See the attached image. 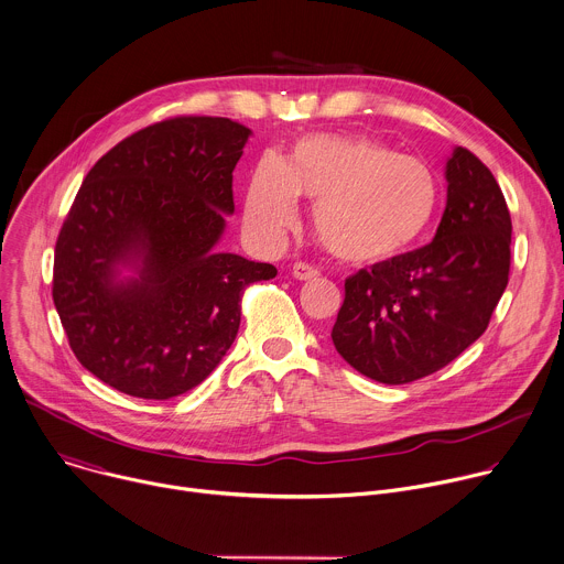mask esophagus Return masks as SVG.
I'll use <instances>...</instances> for the list:
<instances>
[{
  "instance_id": "obj_1",
  "label": "esophagus",
  "mask_w": 564,
  "mask_h": 564,
  "mask_svg": "<svg viewBox=\"0 0 564 564\" xmlns=\"http://www.w3.org/2000/svg\"><path fill=\"white\" fill-rule=\"evenodd\" d=\"M321 272H318V268L316 265H312V263H305V261H296L294 265H292V276L294 279H299V281H312V279H316Z\"/></svg>"
}]
</instances>
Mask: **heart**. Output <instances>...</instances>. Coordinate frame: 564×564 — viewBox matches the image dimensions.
Returning a JSON list of instances; mask_svg holds the SVG:
<instances>
[{
    "label": "heart",
    "mask_w": 564,
    "mask_h": 564,
    "mask_svg": "<svg viewBox=\"0 0 564 564\" xmlns=\"http://www.w3.org/2000/svg\"><path fill=\"white\" fill-rule=\"evenodd\" d=\"M294 197L314 204L321 246L349 265H381L410 252L438 208L432 167L369 139L316 132L301 137L285 161L257 163L246 193V224L276 239L296 215Z\"/></svg>",
    "instance_id": "b5f03b06"
}]
</instances>
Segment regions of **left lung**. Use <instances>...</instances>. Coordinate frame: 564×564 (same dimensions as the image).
Segmentation results:
<instances>
[{
    "mask_svg": "<svg viewBox=\"0 0 564 564\" xmlns=\"http://www.w3.org/2000/svg\"><path fill=\"white\" fill-rule=\"evenodd\" d=\"M445 176L434 241L345 279L332 340L371 381L403 386L449 365L482 336L507 288L511 217L498 181L467 148Z\"/></svg>",
    "mask_w": 564,
    "mask_h": 564,
    "instance_id": "8db88e82",
    "label": "left lung"
}]
</instances>
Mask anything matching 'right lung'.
I'll return each mask as SVG.
<instances>
[{"label": "right lung", "instance_id": "obj_1", "mask_svg": "<svg viewBox=\"0 0 564 564\" xmlns=\"http://www.w3.org/2000/svg\"><path fill=\"white\" fill-rule=\"evenodd\" d=\"M248 137L226 117H170L86 174L55 243L53 301L77 360L106 386L148 401L197 388L237 338L246 288L276 276L213 250ZM128 260L140 279L115 282Z\"/></svg>", "mask_w": 564, "mask_h": 564}]
</instances>
